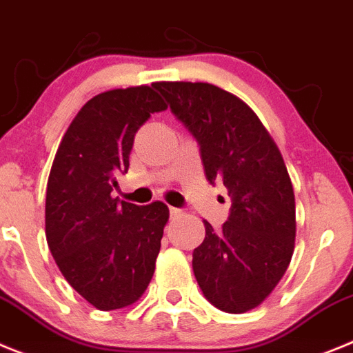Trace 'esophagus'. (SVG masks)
I'll return each instance as SVG.
<instances>
[{
  "mask_svg": "<svg viewBox=\"0 0 353 353\" xmlns=\"http://www.w3.org/2000/svg\"><path fill=\"white\" fill-rule=\"evenodd\" d=\"M169 212H170V218H177V216L183 214V211L177 208H169Z\"/></svg>",
  "mask_w": 353,
  "mask_h": 353,
  "instance_id": "obj_1",
  "label": "esophagus"
}]
</instances>
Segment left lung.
<instances>
[{
	"mask_svg": "<svg viewBox=\"0 0 353 353\" xmlns=\"http://www.w3.org/2000/svg\"><path fill=\"white\" fill-rule=\"evenodd\" d=\"M174 116L200 145L205 177L232 200L220 230L209 221L193 250V272L205 299L246 313L274 290L294 253L295 199L278 145L236 94L208 82H157Z\"/></svg>",
	"mask_w": 353,
	"mask_h": 353,
	"instance_id": "obj_1",
	"label": "left lung"
}]
</instances>
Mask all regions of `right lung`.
<instances>
[{
	"instance_id": "add662e5",
	"label": "right lung",
	"mask_w": 353,
	"mask_h": 353,
	"mask_svg": "<svg viewBox=\"0 0 353 353\" xmlns=\"http://www.w3.org/2000/svg\"><path fill=\"white\" fill-rule=\"evenodd\" d=\"M167 109L153 85L91 98L68 130L47 181L46 236L59 271L101 311L139 301L154 274L169 208L112 199L128 172L133 139L151 114Z\"/></svg>"
}]
</instances>
